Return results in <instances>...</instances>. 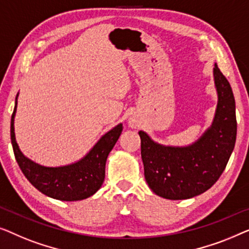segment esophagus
Masks as SVG:
<instances>
[{
    "instance_id": "obj_1",
    "label": "esophagus",
    "mask_w": 249,
    "mask_h": 249,
    "mask_svg": "<svg viewBox=\"0 0 249 249\" xmlns=\"http://www.w3.org/2000/svg\"><path fill=\"white\" fill-rule=\"evenodd\" d=\"M129 125H131V127H136V126H138V124H136L135 121L129 122Z\"/></svg>"
}]
</instances>
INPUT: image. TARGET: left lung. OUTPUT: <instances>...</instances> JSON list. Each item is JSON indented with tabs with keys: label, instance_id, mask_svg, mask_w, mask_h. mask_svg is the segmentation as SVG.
Wrapping results in <instances>:
<instances>
[{
	"label": "left lung",
	"instance_id": "8db88e82",
	"mask_svg": "<svg viewBox=\"0 0 249 249\" xmlns=\"http://www.w3.org/2000/svg\"><path fill=\"white\" fill-rule=\"evenodd\" d=\"M218 105L211 127L193 144H159L140 131L144 177L153 193L168 199H186L208 191L228 163L237 135L236 104L230 83L213 69Z\"/></svg>",
	"mask_w": 249,
	"mask_h": 249
}]
</instances>
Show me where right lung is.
Listing matches in <instances>:
<instances>
[{
	"label": "right lung",
	"instance_id": "1",
	"mask_svg": "<svg viewBox=\"0 0 249 249\" xmlns=\"http://www.w3.org/2000/svg\"><path fill=\"white\" fill-rule=\"evenodd\" d=\"M11 117V143L17 162L31 185L41 193L59 201H80L90 197L101 187L105 179L107 157L116 144L123 125L118 124L100 138L93 148L74 163L62 167H45L34 162L20 151L15 134V116Z\"/></svg>",
	"mask_w": 249,
	"mask_h": 249
}]
</instances>
